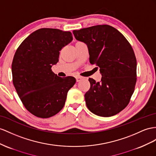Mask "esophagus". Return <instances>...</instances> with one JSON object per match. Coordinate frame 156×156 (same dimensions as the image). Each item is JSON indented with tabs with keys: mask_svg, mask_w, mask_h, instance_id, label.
<instances>
[{
	"mask_svg": "<svg viewBox=\"0 0 156 156\" xmlns=\"http://www.w3.org/2000/svg\"><path fill=\"white\" fill-rule=\"evenodd\" d=\"M83 78L82 76H76V82H80V80L83 79Z\"/></svg>",
	"mask_w": 156,
	"mask_h": 156,
	"instance_id": "1",
	"label": "esophagus"
}]
</instances>
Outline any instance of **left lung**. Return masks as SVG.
I'll list each match as a JSON object with an SVG mask.
<instances>
[{"instance_id": "obj_1", "label": "left lung", "mask_w": 156, "mask_h": 156, "mask_svg": "<svg viewBox=\"0 0 156 156\" xmlns=\"http://www.w3.org/2000/svg\"><path fill=\"white\" fill-rule=\"evenodd\" d=\"M73 34L87 45L90 62L98 66L102 74L100 82L89 78L90 88L85 94L87 107L101 117L121 112L129 103L137 80L136 58L130 44L109 25L74 30Z\"/></svg>"}]
</instances>
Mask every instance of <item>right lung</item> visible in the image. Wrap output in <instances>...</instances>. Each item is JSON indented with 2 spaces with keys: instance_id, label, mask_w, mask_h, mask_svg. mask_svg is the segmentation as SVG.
<instances>
[{
  "instance_id": "obj_1",
  "label": "right lung",
  "mask_w": 156,
  "mask_h": 156,
  "mask_svg": "<svg viewBox=\"0 0 156 156\" xmlns=\"http://www.w3.org/2000/svg\"><path fill=\"white\" fill-rule=\"evenodd\" d=\"M73 40L70 31L41 28L20 45L12 64V82L26 109L39 118L57 114L67 92L76 83L73 76H57L51 70L58 61L60 51Z\"/></svg>"
}]
</instances>
